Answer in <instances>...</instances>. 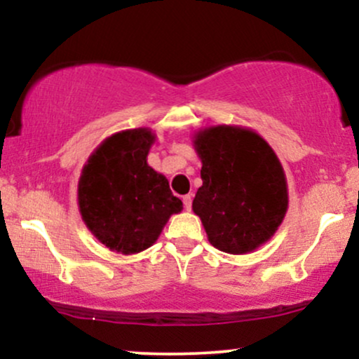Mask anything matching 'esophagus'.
<instances>
[{
  "label": "esophagus",
  "mask_w": 359,
  "mask_h": 359,
  "mask_svg": "<svg viewBox=\"0 0 359 359\" xmlns=\"http://www.w3.org/2000/svg\"><path fill=\"white\" fill-rule=\"evenodd\" d=\"M182 203H184V208L187 209V211H191V208H192V196H191V194H187V196L182 197Z\"/></svg>",
  "instance_id": "esophagus-1"
}]
</instances>
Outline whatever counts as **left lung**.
<instances>
[{
    "instance_id": "left-lung-1",
    "label": "left lung",
    "mask_w": 359,
    "mask_h": 359,
    "mask_svg": "<svg viewBox=\"0 0 359 359\" xmlns=\"http://www.w3.org/2000/svg\"><path fill=\"white\" fill-rule=\"evenodd\" d=\"M203 162L192 211L214 248L229 255L255 251L277 233L288 208L285 172L257 131L216 125L194 135Z\"/></svg>"
}]
</instances>
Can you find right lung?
Listing matches in <instances>:
<instances>
[{
    "instance_id": "add662e5",
    "label": "right lung",
    "mask_w": 359,
    "mask_h": 359,
    "mask_svg": "<svg viewBox=\"0 0 359 359\" xmlns=\"http://www.w3.org/2000/svg\"><path fill=\"white\" fill-rule=\"evenodd\" d=\"M155 143L150 128L118 131L101 143L82 167L77 203L82 221L106 248L135 255L158 240L182 201L165 175L147 163Z\"/></svg>"
}]
</instances>
